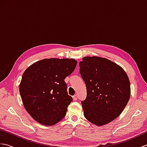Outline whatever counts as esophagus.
I'll return each mask as SVG.
<instances>
[{
  "mask_svg": "<svg viewBox=\"0 0 147 147\" xmlns=\"http://www.w3.org/2000/svg\"><path fill=\"white\" fill-rule=\"evenodd\" d=\"M73 100H76L78 99V96H77L76 95H74V96H73Z\"/></svg>",
  "mask_w": 147,
  "mask_h": 147,
  "instance_id": "1",
  "label": "esophagus"
}]
</instances>
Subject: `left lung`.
<instances>
[{"label":"left lung","mask_w":147,"mask_h":147,"mask_svg":"<svg viewBox=\"0 0 147 147\" xmlns=\"http://www.w3.org/2000/svg\"><path fill=\"white\" fill-rule=\"evenodd\" d=\"M80 73L86 87L82 101L84 116L101 126L114 120L124 111L131 95L129 78L115 62L100 57H84Z\"/></svg>","instance_id":"left-lung-1"}]
</instances>
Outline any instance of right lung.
Instances as JSON below:
<instances>
[{
    "label": "right lung",
    "instance_id": "add662e5",
    "mask_svg": "<svg viewBox=\"0 0 147 147\" xmlns=\"http://www.w3.org/2000/svg\"><path fill=\"white\" fill-rule=\"evenodd\" d=\"M76 64L74 59H44L24 71L19 89L24 107L34 120L52 126L64 117L73 100L64 79Z\"/></svg>",
    "mask_w": 147,
    "mask_h": 147
}]
</instances>
